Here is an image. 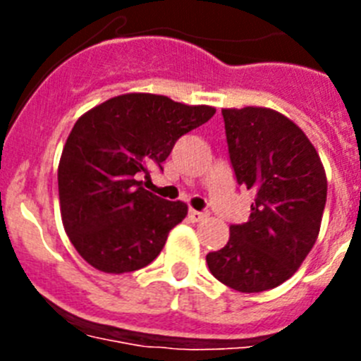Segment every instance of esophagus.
Here are the masks:
<instances>
[{
  "mask_svg": "<svg viewBox=\"0 0 361 361\" xmlns=\"http://www.w3.org/2000/svg\"><path fill=\"white\" fill-rule=\"evenodd\" d=\"M188 219H190L191 222H202V220L206 219V213L197 212V209H190V213H188Z\"/></svg>",
  "mask_w": 361,
  "mask_h": 361,
  "instance_id": "obj_1",
  "label": "esophagus"
}]
</instances>
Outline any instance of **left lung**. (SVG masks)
Wrapping results in <instances>:
<instances>
[{
	"instance_id": "obj_1",
	"label": "left lung",
	"mask_w": 361,
	"mask_h": 361,
	"mask_svg": "<svg viewBox=\"0 0 361 361\" xmlns=\"http://www.w3.org/2000/svg\"><path fill=\"white\" fill-rule=\"evenodd\" d=\"M237 183L255 193L244 224L206 257L219 282L240 293L273 289L296 273L320 233L327 177L320 155L289 117L271 108L222 110Z\"/></svg>"
}]
</instances>
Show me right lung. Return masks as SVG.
<instances>
[{"instance_id":"add662e5","label":"right lung","mask_w":361,"mask_h":361,"mask_svg":"<svg viewBox=\"0 0 361 361\" xmlns=\"http://www.w3.org/2000/svg\"><path fill=\"white\" fill-rule=\"evenodd\" d=\"M213 114L166 95L123 94L75 121L57 168L59 208L70 242L92 267L121 275L157 258L188 206L149 193L141 177Z\"/></svg>"}]
</instances>
